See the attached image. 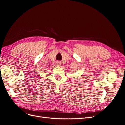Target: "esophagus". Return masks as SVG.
I'll return each instance as SVG.
<instances>
[{
  "mask_svg": "<svg viewBox=\"0 0 125 125\" xmlns=\"http://www.w3.org/2000/svg\"><path fill=\"white\" fill-rule=\"evenodd\" d=\"M56 64H57V65H58V66H60V65H61V62H56Z\"/></svg>",
  "mask_w": 125,
  "mask_h": 125,
  "instance_id": "esophagus-1",
  "label": "esophagus"
}]
</instances>
